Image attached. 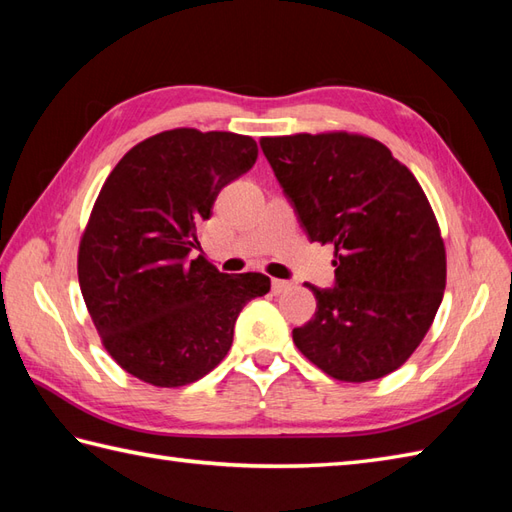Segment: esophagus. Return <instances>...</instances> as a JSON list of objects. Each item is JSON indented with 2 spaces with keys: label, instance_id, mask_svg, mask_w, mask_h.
<instances>
[{
  "label": "esophagus",
  "instance_id": "obj_1",
  "mask_svg": "<svg viewBox=\"0 0 512 512\" xmlns=\"http://www.w3.org/2000/svg\"><path fill=\"white\" fill-rule=\"evenodd\" d=\"M290 286L292 284H290V281H286V279H273V292H275V295H281V292H286Z\"/></svg>",
  "mask_w": 512,
  "mask_h": 512
}]
</instances>
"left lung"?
<instances>
[{
  "mask_svg": "<svg viewBox=\"0 0 512 512\" xmlns=\"http://www.w3.org/2000/svg\"><path fill=\"white\" fill-rule=\"evenodd\" d=\"M259 145L310 242L334 246V286L306 284L317 312L292 341L336 380L391 374L424 339L447 286L427 195L374 138L297 134Z\"/></svg>",
  "mask_w": 512,
  "mask_h": 512,
  "instance_id": "1",
  "label": "left lung"
}]
</instances>
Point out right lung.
Here are the masks:
<instances>
[{
  "label": "right lung",
  "mask_w": 512,
  "mask_h": 512,
  "mask_svg": "<svg viewBox=\"0 0 512 512\" xmlns=\"http://www.w3.org/2000/svg\"><path fill=\"white\" fill-rule=\"evenodd\" d=\"M255 160L250 136L182 127L129 149L105 180L79 246V284L127 374L156 387L195 383L231 350L246 303L270 290L262 273L226 275L193 259L217 193Z\"/></svg>",
  "instance_id": "add662e5"
}]
</instances>
